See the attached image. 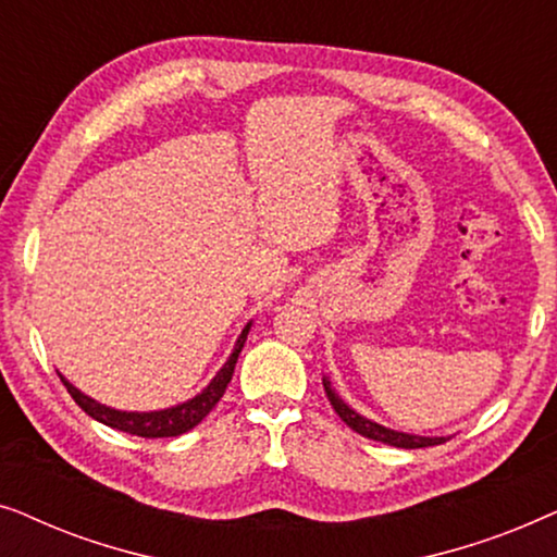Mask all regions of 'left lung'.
<instances>
[{"label": "left lung", "mask_w": 557, "mask_h": 557, "mask_svg": "<svg viewBox=\"0 0 557 557\" xmlns=\"http://www.w3.org/2000/svg\"><path fill=\"white\" fill-rule=\"evenodd\" d=\"M324 383V393L326 398H330L334 413H337L342 421H345L349 429L355 433H360L364 438H372V441H380V444H387V446H398V448H425V446H436V444H444L446 438H425V436H410V433H400V431H393V429H385V425H380L375 421H368V418H362L357 410H352L347 406L345 400L339 398L337 393L332 391L330 380H322Z\"/></svg>", "instance_id": "1"}]
</instances>
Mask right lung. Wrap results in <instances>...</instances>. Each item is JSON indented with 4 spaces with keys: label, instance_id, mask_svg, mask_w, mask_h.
I'll return each mask as SVG.
<instances>
[{
    "label": "right lung",
    "instance_id": "obj_1",
    "mask_svg": "<svg viewBox=\"0 0 557 557\" xmlns=\"http://www.w3.org/2000/svg\"><path fill=\"white\" fill-rule=\"evenodd\" d=\"M248 330H250V324L246 326V330H243L238 342H235L231 360L223 364V370H220L218 375L212 377V383L205 387L200 395H195L193 400L182 403V406H174V408H166V410H154V413H126V410L106 408V406H101V403H96L94 398H88V395H83L78 387H73L63 375H60V380H63V385L67 387V393H71V398L78 403V406L86 410L90 418H96V421L111 425V429L132 433V436H139V438L180 436V433H187L189 429H195V425L200 423L202 418L218 406V400L223 398L227 383L233 380V370H235V362H238L240 349H243V345H246Z\"/></svg>",
    "mask_w": 557,
    "mask_h": 557
}]
</instances>
